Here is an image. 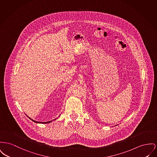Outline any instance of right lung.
Returning <instances> with one entry per match:
<instances>
[{
	"instance_id": "obj_1",
	"label": "right lung",
	"mask_w": 157,
	"mask_h": 157,
	"mask_svg": "<svg viewBox=\"0 0 157 157\" xmlns=\"http://www.w3.org/2000/svg\"><path fill=\"white\" fill-rule=\"evenodd\" d=\"M27 116L28 117V118H29V119H31V120H32V121H33L34 122H35V123H44V124H46V123H49L52 122L53 120H55L57 119H54V120H51V121H46V122H40V121H36V120H33V119H31L29 117H28V116Z\"/></svg>"
}]
</instances>
